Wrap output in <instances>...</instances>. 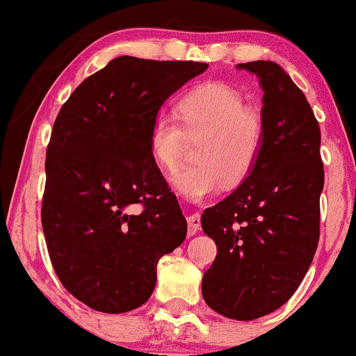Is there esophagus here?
Returning a JSON list of instances; mask_svg holds the SVG:
<instances>
[{"label":"esophagus","mask_w":356,"mask_h":356,"mask_svg":"<svg viewBox=\"0 0 356 356\" xmlns=\"http://www.w3.org/2000/svg\"><path fill=\"white\" fill-rule=\"evenodd\" d=\"M187 226H189V236H194L195 232L201 229V216L191 214L187 218Z\"/></svg>","instance_id":"1"}]
</instances>
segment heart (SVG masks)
Instances as JSON below:
<instances>
[{
    "label": "heart",
    "instance_id": "1",
    "mask_svg": "<svg viewBox=\"0 0 356 356\" xmlns=\"http://www.w3.org/2000/svg\"><path fill=\"white\" fill-rule=\"evenodd\" d=\"M177 117L157 115L150 125L149 147L161 169L172 170L181 161L184 140L201 137L194 162L172 175L184 197L199 201L220 189L243 182L254 169L264 144V122L244 97L222 81L192 88L177 104Z\"/></svg>",
    "mask_w": 356,
    "mask_h": 356
}]
</instances>
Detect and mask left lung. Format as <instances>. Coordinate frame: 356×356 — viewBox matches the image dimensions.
I'll return each mask as SVG.
<instances>
[{"mask_svg": "<svg viewBox=\"0 0 356 356\" xmlns=\"http://www.w3.org/2000/svg\"><path fill=\"white\" fill-rule=\"evenodd\" d=\"M238 68L254 73L264 92V144L238 189L204 211L218 256L204 273L202 296L222 316L251 321L283 306L312 264L325 172L320 125L295 81L275 61Z\"/></svg>", "mask_w": 356, "mask_h": 356, "instance_id": "1", "label": "left lung"}]
</instances>
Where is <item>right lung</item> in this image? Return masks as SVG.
Segmentation results:
<instances>
[{
	"mask_svg": "<svg viewBox=\"0 0 356 356\" xmlns=\"http://www.w3.org/2000/svg\"><path fill=\"white\" fill-rule=\"evenodd\" d=\"M209 65L118 56L63 104L47 149L42 224L61 284L102 313L144 305L187 222L149 147L164 102Z\"/></svg>",
	"mask_w": 356,
	"mask_h": 356,
	"instance_id": "1",
	"label": "right lung"
}]
</instances>
